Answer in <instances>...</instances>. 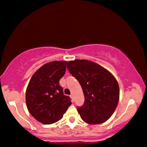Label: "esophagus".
Returning a JSON list of instances; mask_svg holds the SVG:
<instances>
[{
  "mask_svg": "<svg viewBox=\"0 0 147 147\" xmlns=\"http://www.w3.org/2000/svg\"><path fill=\"white\" fill-rule=\"evenodd\" d=\"M70 96H71V97L72 98H74V95H73V94H71V95H70Z\"/></svg>",
  "mask_w": 147,
  "mask_h": 147,
  "instance_id": "esophagus-1",
  "label": "esophagus"
}]
</instances>
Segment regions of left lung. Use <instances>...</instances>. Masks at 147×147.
I'll return each instance as SVG.
<instances>
[{"label": "left lung", "mask_w": 147, "mask_h": 147, "mask_svg": "<svg viewBox=\"0 0 147 147\" xmlns=\"http://www.w3.org/2000/svg\"><path fill=\"white\" fill-rule=\"evenodd\" d=\"M67 67L84 92V103L77 107L82 119L91 124L106 121L119 102V87L116 79L102 66L86 59L69 61Z\"/></svg>", "instance_id": "8db88e82"}]
</instances>
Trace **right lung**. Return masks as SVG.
<instances>
[{
  "label": "right lung",
  "mask_w": 147,
  "mask_h": 147,
  "mask_svg": "<svg viewBox=\"0 0 147 147\" xmlns=\"http://www.w3.org/2000/svg\"><path fill=\"white\" fill-rule=\"evenodd\" d=\"M65 61L43 65L33 76L27 87L26 102L29 112L40 123L51 124L63 117L72 104L63 94L60 80L65 73Z\"/></svg>",
  "instance_id": "1"
}]
</instances>
